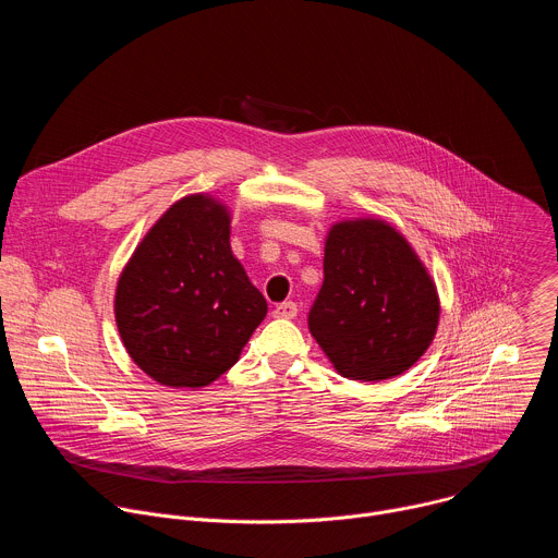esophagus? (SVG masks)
<instances>
[{
	"mask_svg": "<svg viewBox=\"0 0 558 558\" xmlns=\"http://www.w3.org/2000/svg\"><path fill=\"white\" fill-rule=\"evenodd\" d=\"M274 315L276 317H295L298 315V304L287 300V302H280L276 308H274Z\"/></svg>",
	"mask_w": 558,
	"mask_h": 558,
	"instance_id": "esophagus-1",
	"label": "esophagus"
}]
</instances>
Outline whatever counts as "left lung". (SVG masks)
<instances>
[{"label":"left lung","mask_w":558,"mask_h":558,"mask_svg":"<svg viewBox=\"0 0 558 558\" xmlns=\"http://www.w3.org/2000/svg\"><path fill=\"white\" fill-rule=\"evenodd\" d=\"M437 323L435 282L404 235L371 218L333 225L308 331L340 375H402L430 347Z\"/></svg>","instance_id":"1"}]
</instances>
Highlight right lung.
<instances>
[{
	"label": "right lung",
	"instance_id": "obj_1",
	"mask_svg": "<svg viewBox=\"0 0 558 558\" xmlns=\"http://www.w3.org/2000/svg\"><path fill=\"white\" fill-rule=\"evenodd\" d=\"M114 313L138 368L198 388L238 362L267 302L231 254L225 207L196 194L147 231L119 278Z\"/></svg>",
	"mask_w": 558,
	"mask_h": 558
}]
</instances>
